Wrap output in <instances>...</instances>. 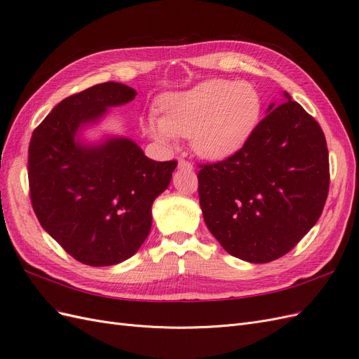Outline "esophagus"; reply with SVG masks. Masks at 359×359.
<instances>
[{
	"instance_id": "34e87169",
	"label": "esophagus",
	"mask_w": 359,
	"mask_h": 359,
	"mask_svg": "<svg viewBox=\"0 0 359 359\" xmlns=\"http://www.w3.org/2000/svg\"><path fill=\"white\" fill-rule=\"evenodd\" d=\"M178 169H181V170H193V165L191 163H189V161H186V160H180L178 161Z\"/></svg>"
}]
</instances>
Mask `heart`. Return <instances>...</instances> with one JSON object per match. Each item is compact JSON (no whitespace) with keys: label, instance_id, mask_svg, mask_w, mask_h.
I'll use <instances>...</instances> for the list:
<instances>
[{"label":"heart","instance_id":"b5f03b06","mask_svg":"<svg viewBox=\"0 0 359 359\" xmlns=\"http://www.w3.org/2000/svg\"><path fill=\"white\" fill-rule=\"evenodd\" d=\"M160 116H148L145 133L163 145L190 137L194 153L206 160L236 154L253 136L264 111L256 86L232 79H208L189 90L163 94Z\"/></svg>","mask_w":359,"mask_h":359}]
</instances>
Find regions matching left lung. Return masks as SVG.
Returning <instances> with one entry per match:
<instances>
[{
  "label": "left lung",
  "instance_id": "obj_1",
  "mask_svg": "<svg viewBox=\"0 0 359 359\" xmlns=\"http://www.w3.org/2000/svg\"><path fill=\"white\" fill-rule=\"evenodd\" d=\"M210 232L250 264L286 255L316 224L330 187L320 126L285 91L236 154L198 173Z\"/></svg>",
  "mask_w": 359,
  "mask_h": 359
}]
</instances>
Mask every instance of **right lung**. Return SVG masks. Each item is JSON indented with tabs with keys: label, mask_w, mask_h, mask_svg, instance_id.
<instances>
[{
	"label": "right lung",
	"mask_w": 359,
	"mask_h": 359,
	"mask_svg": "<svg viewBox=\"0 0 359 359\" xmlns=\"http://www.w3.org/2000/svg\"><path fill=\"white\" fill-rule=\"evenodd\" d=\"M136 95L124 83L94 85L60 102L31 137L32 208L43 229L85 265H116L137 252L153 224L151 206L177 168L148 158L124 136L81 137Z\"/></svg>",
	"instance_id": "obj_1"
}]
</instances>
